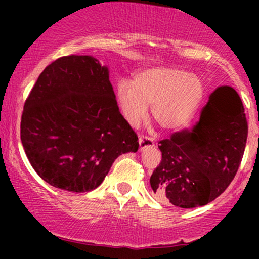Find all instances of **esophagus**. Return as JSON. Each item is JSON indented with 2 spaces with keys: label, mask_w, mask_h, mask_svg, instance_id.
Masks as SVG:
<instances>
[{
  "label": "esophagus",
  "mask_w": 259,
  "mask_h": 259,
  "mask_svg": "<svg viewBox=\"0 0 259 259\" xmlns=\"http://www.w3.org/2000/svg\"><path fill=\"white\" fill-rule=\"evenodd\" d=\"M139 145H140V151L146 150V148H151L154 146L153 140L147 136H140L139 138Z\"/></svg>",
  "instance_id": "obj_1"
}]
</instances>
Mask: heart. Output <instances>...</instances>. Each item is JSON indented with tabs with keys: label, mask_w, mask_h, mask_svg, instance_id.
<instances>
[{
	"label": "heart",
	"mask_w": 259,
	"mask_h": 259,
	"mask_svg": "<svg viewBox=\"0 0 259 259\" xmlns=\"http://www.w3.org/2000/svg\"><path fill=\"white\" fill-rule=\"evenodd\" d=\"M206 95L203 80L175 67H152L141 70L134 81L115 84V101L130 126L146 118L151 106L152 119L165 132H179L195 118Z\"/></svg>",
	"instance_id": "obj_1"
}]
</instances>
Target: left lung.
I'll use <instances>...</instances> for the list:
<instances>
[{
  "mask_svg": "<svg viewBox=\"0 0 259 259\" xmlns=\"http://www.w3.org/2000/svg\"><path fill=\"white\" fill-rule=\"evenodd\" d=\"M247 133L239 94L228 85L217 88L191 130L158 142L162 160L150 179L157 200L180 208L215 200L239 169Z\"/></svg>",
  "mask_w": 259,
  "mask_h": 259,
  "instance_id": "1",
  "label": "left lung"
}]
</instances>
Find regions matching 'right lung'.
I'll return each mask as SVG.
<instances>
[{
	"label": "right lung",
	"mask_w": 259,
	"mask_h": 259,
	"mask_svg": "<svg viewBox=\"0 0 259 259\" xmlns=\"http://www.w3.org/2000/svg\"><path fill=\"white\" fill-rule=\"evenodd\" d=\"M20 140L40 178L70 192L99 187L120 154L139 148L108 67L92 56H67L45 68L25 101Z\"/></svg>",
	"instance_id": "right-lung-1"
}]
</instances>
